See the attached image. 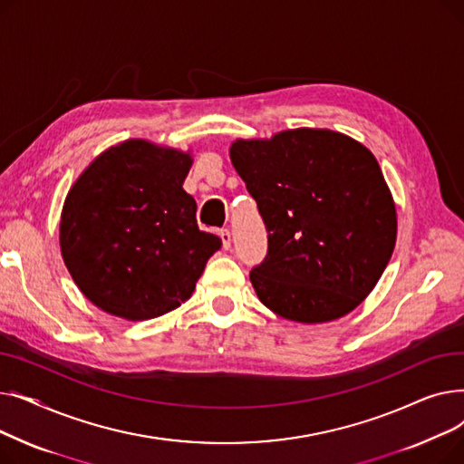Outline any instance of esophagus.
<instances>
[{
	"instance_id": "1",
	"label": "esophagus",
	"mask_w": 464,
	"mask_h": 464,
	"mask_svg": "<svg viewBox=\"0 0 464 464\" xmlns=\"http://www.w3.org/2000/svg\"><path fill=\"white\" fill-rule=\"evenodd\" d=\"M218 235H219V238H222L224 248L229 250L231 248V233H229V229H219Z\"/></svg>"
}]
</instances>
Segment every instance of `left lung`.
Listing matches in <instances>:
<instances>
[{
  "label": "left lung",
  "mask_w": 464,
  "mask_h": 464,
  "mask_svg": "<svg viewBox=\"0 0 464 464\" xmlns=\"http://www.w3.org/2000/svg\"><path fill=\"white\" fill-rule=\"evenodd\" d=\"M231 161L256 199L266 256L250 280L259 301L291 322L343 318L392 259L397 212L371 150L329 130L237 140Z\"/></svg>",
  "instance_id": "1"
}]
</instances>
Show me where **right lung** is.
<instances>
[{
    "mask_svg": "<svg viewBox=\"0 0 464 464\" xmlns=\"http://www.w3.org/2000/svg\"><path fill=\"white\" fill-rule=\"evenodd\" d=\"M189 165V154L131 139L97 156L71 188L62 256L95 306L140 322L191 297L222 238L198 227V205L182 188Z\"/></svg>",
    "mask_w": 464,
    "mask_h": 464,
    "instance_id": "add662e5",
    "label": "right lung"
}]
</instances>
